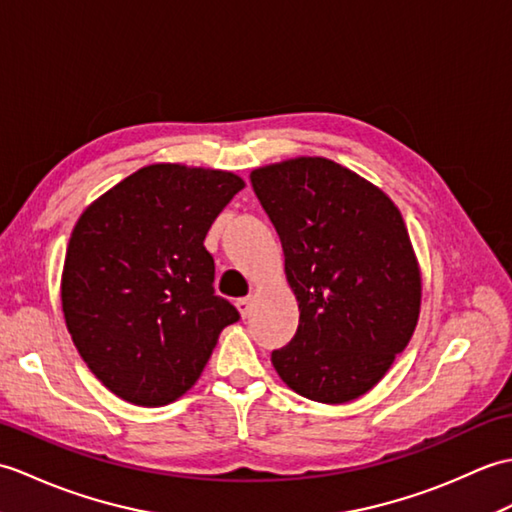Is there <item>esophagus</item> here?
Masks as SVG:
<instances>
[{"mask_svg": "<svg viewBox=\"0 0 512 512\" xmlns=\"http://www.w3.org/2000/svg\"><path fill=\"white\" fill-rule=\"evenodd\" d=\"M252 306H254V298L236 300V309H238V313H241V317H247L249 313H252Z\"/></svg>", "mask_w": 512, "mask_h": 512, "instance_id": "34e87169", "label": "esophagus"}]
</instances>
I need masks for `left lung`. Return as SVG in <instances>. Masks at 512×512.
<instances>
[{
  "label": "left lung",
  "instance_id": "left-lung-1",
  "mask_svg": "<svg viewBox=\"0 0 512 512\" xmlns=\"http://www.w3.org/2000/svg\"><path fill=\"white\" fill-rule=\"evenodd\" d=\"M249 177L300 309L298 333L271 363L306 399L355 401L385 377L418 324L423 278L401 210L366 177L317 155Z\"/></svg>",
  "mask_w": 512,
  "mask_h": 512
}]
</instances>
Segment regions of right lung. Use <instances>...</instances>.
I'll use <instances>...</instances> for the list:
<instances>
[{
    "label": "right lung",
    "mask_w": 512,
    "mask_h": 512,
    "mask_svg": "<svg viewBox=\"0 0 512 512\" xmlns=\"http://www.w3.org/2000/svg\"><path fill=\"white\" fill-rule=\"evenodd\" d=\"M243 188L230 170L151 164L78 217L61 274L65 324L87 368L122 401H177L238 320L214 295L203 241Z\"/></svg>",
    "instance_id": "right-lung-1"
}]
</instances>
